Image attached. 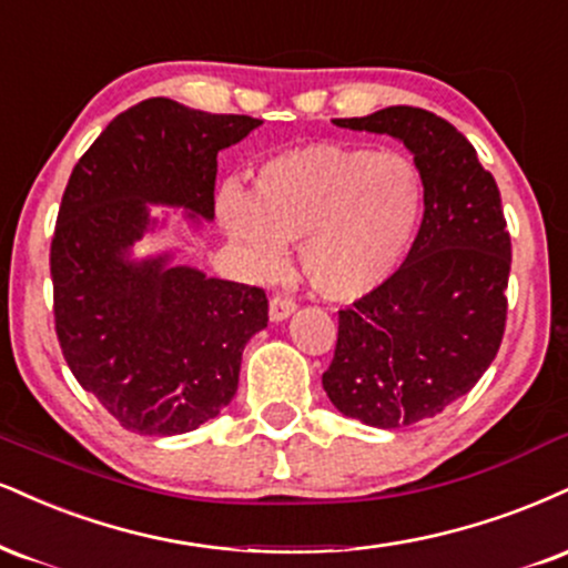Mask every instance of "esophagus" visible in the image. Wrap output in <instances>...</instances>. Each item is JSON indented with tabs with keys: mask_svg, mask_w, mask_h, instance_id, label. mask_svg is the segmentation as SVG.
Wrapping results in <instances>:
<instances>
[{
	"mask_svg": "<svg viewBox=\"0 0 568 568\" xmlns=\"http://www.w3.org/2000/svg\"><path fill=\"white\" fill-rule=\"evenodd\" d=\"M293 312H296V302H293V298L272 296V302H270V320H272V323H283V320H288Z\"/></svg>",
	"mask_w": 568,
	"mask_h": 568,
	"instance_id": "obj_1",
	"label": "esophagus"
}]
</instances>
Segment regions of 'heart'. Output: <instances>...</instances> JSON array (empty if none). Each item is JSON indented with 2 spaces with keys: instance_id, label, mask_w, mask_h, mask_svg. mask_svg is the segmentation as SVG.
I'll list each match as a JSON object with an SVG mask.
<instances>
[{
  "instance_id": "obj_1",
  "label": "heart",
  "mask_w": 568,
  "mask_h": 568,
  "mask_svg": "<svg viewBox=\"0 0 568 568\" xmlns=\"http://www.w3.org/2000/svg\"><path fill=\"white\" fill-rule=\"evenodd\" d=\"M426 209L415 163L371 148L317 142L258 166L251 195L227 184L219 222L248 270L270 277L285 243L302 241L306 283L331 302H357L384 288L413 248Z\"/></svg>"
}]
</instances>
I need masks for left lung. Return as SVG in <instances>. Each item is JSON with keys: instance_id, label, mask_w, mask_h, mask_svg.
<instances>
[{"instance_id": "1", "label": "left lung", "mask_w": 568, "mask_h": 568, "mask_svg": "<svg viewBox=\"0 0 568 568\" xmlns=\"http://www.w3.org/2000/svg\"><path fill=\"white\" fill-rule=\"evenodd\" d=\"M333 124L399 140L420 172L426 209L396 275L338 312L323 388L365 426H415L466 396L500 349L510 275L500 190L466 136L423 108Z\"/></svg>"}]
</instances>
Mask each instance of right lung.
<instances>
[{"mask_svg": "<svg viewBox=\"0 0 568 568\" xmlns=\"http://www.w3.org/2000/svg\"><path fill=\"white\" fill-rule=\"evenodd\" d=\"M256 126L150 98L73 166L50 251L54 331L79 384L126 432L176 436L216 418L266 327L262 288L176 264L174 251L132 256L163 224L150 206L182 209L193 230L214 219L216 155Z\"/></svg>", "mask_w": 568, "mask_h": 568, "instance_id": "1", "label": "right lung"}]
</instances>
